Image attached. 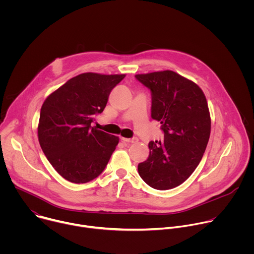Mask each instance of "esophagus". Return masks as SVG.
<instances>
[{"instance_id":"1","label":"esophagus","mask_w":254,"mask_h":254,"mask_svg":"<svg viewBox=\"0 0 254 254\" xmlns=\"http://www.w3.org/2000/svg\"><path fill=\"white\" fill-rule=\"evenodd\" d=\"M122 140L124 142H129V143H134L137 141L136 137H131V138H127V137H122Z\"/></svg>"}]
</instances>
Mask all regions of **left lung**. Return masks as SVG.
<instances>
[{"label": "left lung", "mask_w": 254, "mask_h": 254, "mask_svg": "<svg viewBox=\"0 0 254 254\" xmlns=\"http://www.w3.org/2000/svg\"><path fill=\"white\" fill-rule=\"evenodd\" d=\"M152 93V119L162 124L163 141H150L140 178L157 190L173 189L191 176L209 140L211 119L202 89L171 70L136 74Z\"/></svg>", "instance_id": "obj_1"}]
</instances>
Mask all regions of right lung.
<instances>
[{
  "label": "right lung",
  "mask_w": 254,
  "mask_h": 254,
  "mask_svg": "<svg viewBox=\"0 0 254 254\" xmlns=\"http://www.w3.org/2000/svg\"><path fill=\"white\" fill-rule=\"evenodd\" d=\"M125 74L87 72L69 79L44 101L38 125L41 149L65 180L87 183L110 161L119 137L91 127Z\"/></svg>",
  "instance_id": "right-lung-1"
}]
</instances>
